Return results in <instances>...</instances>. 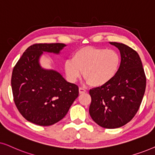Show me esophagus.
I'll use <instances>...</instances> for the list:
<instances>
[{"label":"esophagus","mask_w":155,"mask_h":155,"mask_svg":"<svg viewBox=\"0 0 155 155\" xmlns=\"http://www.w3.org/2000/svg\"><path fill=\"white\" fill-rule=\"evenodd\" d=\"M79 94H84V93L86 92V91L84 89V88H81V87H79Z\"/></svg>","instance_id":"esophagus-1"}]
</instances>
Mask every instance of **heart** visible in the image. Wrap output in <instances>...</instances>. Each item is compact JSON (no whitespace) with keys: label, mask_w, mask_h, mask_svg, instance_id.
Returning a JSON list of instances; mask_svg holds the SVG:
<instances>
[{"label":"heart","mask_w":155,"mask_h":155,"mask_svg":"<svg viewBox=\"0 0 155 155\" xmlns=\"http://www.w3.org/2000/svg\"><path fill=\"white\" fill-rule=\"evenodd\" d=\"M120 61L119 54L113 49L84 47L76 50L72 59L65 61L64 71L69 81H76L82 71L90 86L100 87L114 79Z\"/></svg>","instance_id":"b5f03b06"}]
</instances>
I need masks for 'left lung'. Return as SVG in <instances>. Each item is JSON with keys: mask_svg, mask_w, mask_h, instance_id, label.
<instances>
[{"mask_svg": "<svg viewBox=\"0 0 155 155\" xmlns=\"http://www.w3.org/2000/svg\"><path fill=\"white\" fill-rule=\"evenodd\" d=\"M110 44L120 50V66L109 83L89 91V113L98 125L113 129L127 124L137 113L145 94L146 76L137 51L123 43Z\"/></svg>", "mask_w": 155, "mask_h": 155, "instance_id": "1", "label": "left lung"}]
</instances>
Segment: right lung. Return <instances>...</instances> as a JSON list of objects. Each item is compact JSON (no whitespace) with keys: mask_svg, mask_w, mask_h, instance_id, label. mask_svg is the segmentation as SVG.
Segmentation results:
<instances>
[{"mask_svg":"<svg viewBox=\"0 0 155 155\" xmlns=\"http://www.w3.org/2000/svg\"><path fill=\"white\" fill-rule=\"evenodd\" d=\"M65 46L63 43L31 45L13 68L11 86L15 106L27 120L40 126L61 120L79 96L77 85L39 63L43 51L59 54Z\"/></svg>","mask_w":155,"mask_h":155,"instance_id":"1","label":"right lung"}]
</instances>
